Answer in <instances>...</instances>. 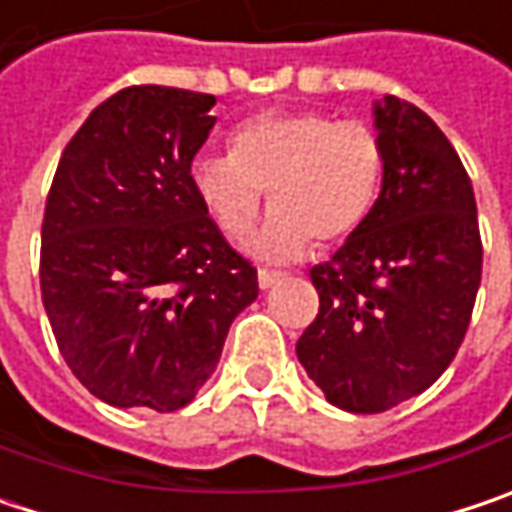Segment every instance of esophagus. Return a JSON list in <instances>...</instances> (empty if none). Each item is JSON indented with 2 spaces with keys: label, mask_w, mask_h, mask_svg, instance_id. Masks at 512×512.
<instances>
[{
  "label": "esophagus",
  "mask_w": 512,
  "mask_h": 512,
  "mask_svg": "<svg viewBox=\"0 0 512 512\" xmlns=\"http://www.w3.org/2000/svg\"><path fill=\"white\" fill-rule=\"evenodd\" d=\"M279 279H282V274H276V271H268V268H259V288H262V291L274 288Z\"/></svg>",
  "instance_id": "esophagus-1"
}]
</instances>
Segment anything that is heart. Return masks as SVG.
I'll use <instances>...</instances> for the list:
<instances>
[{
    "instance_id": "1",
    "label": "heart",
    "mask_w": 512,
    "mask_h": 512,
    "mask_svg": "<svg viewBox=\"0 0 512 512\" xmlns=\"http://www.w3.org/2000/svg\"><path fill=\"white\" fill-rule=\"evenodd\" d=\"M192 192L233 241L253 230L268 195L271 221L247 250L265 262H294L311 241L335 247L364 227L384 183L382 136L364 122L320 110H268L241 122L230 154L192 163Z\"/></svg>"
}]
</instances>
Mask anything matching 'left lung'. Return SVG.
I'll return each instance as SVG.
<instances>
[{
  "instance_id": "1",
  "label": "left lung",
  "mask_w": 512,
  "mask_h": 512,
  "mask_svg": "<svg viewBox=\"0 0 512 512\" xmlns=\"http://www.w3.org/2000/svg\"><path fill=\"white\" fill-rule=\"evenodd\" d=\"M384 183L361 230L309 271L317 317L297 358L335 408L382 414L452 364L481 285L475 192L452 142L420 107L376 104Z\"/></svg>"
}]
</instances>
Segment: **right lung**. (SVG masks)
Wrapping results in <instances>:
<instances>
[{
	"mask_svg": "<svg viewBox=\"0 0 512 512\" xmlns=\"http://www.w3.org/2000/svg\"><path fill=\"white\" fill-rule=\"evenodd\" d=\"M215 95L142 84L69 139L46 198L40 291L57 349L107 405L177 411L212 376L256 268L203 212L192 160Z\"/></svg>",
	"mask_w": 512,
	"mask_h": 512,
	"instance_id": "add662e5",
	"label": "right lung"
}]
</instances>
